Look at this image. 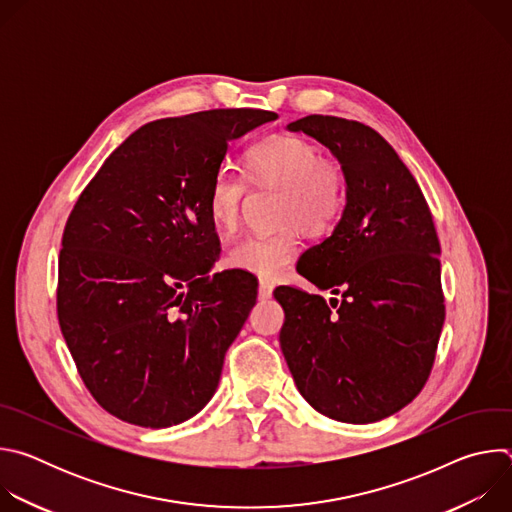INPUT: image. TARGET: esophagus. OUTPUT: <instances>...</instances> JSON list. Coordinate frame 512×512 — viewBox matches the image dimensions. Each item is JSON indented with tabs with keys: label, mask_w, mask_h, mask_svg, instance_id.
I'll return each instance as SVG.
<instances>
[{
	"label": "esophagus",
	"mask_w": 512,
	"mask_h": 512,
	"mask_svg": "<svg viewBox=\"0 0 512 512\" xmlns=\"http://www.w3.org/2000/svg\"><path fill=\"white\" fill-rule=\"evenodd\" d=\"M273 294V283L267 279L259 281V300H267Z\"/></svg>",
	"instance_id": "esophagus-1"
}]
</instances>
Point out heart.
<instances>
[{"label":"heart","mask_w":512,"mask_h":512,"mask_svg":"<svg viewBox=\"0 0 512 512\" xmlns=\"http://www.w3.org/2000/svg\"><path fill=\"white\" fill-rule=\"evenodd\" d=\"M245 172L218 168L210 180L206 208L216 231L233 233L241 221L247 180L255 188H275L271 231L251 233L229 251L237 269L275 279L298 251V227L310 235L328 233L346 204V172L334 158H322L318 145L300 135H275L259 141L247 154Z\"/></svg>","instance_id":"heart-1"}]
</instances>
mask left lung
Here are the masks:
<instances>
[{
	"mask_svg": "<svg viewBox=\"0 0 512 512\" xmlns=\"http://www.w3.org/2000/svg\"><path fill=\"white\" fill-rule=\"evenodd\" d=\"M318 139L346 172L334 233L298 271L322 296L281 285V352L302 397L322 415L373 423L411 403L429 379L446 306L440 241L425 196L369 125L308 115L287 125Z\"/></svg>",
	"mask_w": 512,
	"mask_h": 512,
	"instance_id": "8db88e82",
	"label": "left lung"
}]
</instances>
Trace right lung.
Instances as JSON below:
<instances>
[{
    "mask_svg": "<svg viewBox=\"0 0 512 512\" xmlns=\"http://www.w3.org/2000/svg\"><path fill=\"white\" fill-rule=\"evenodd\" d=\"M273 119L212 109L145 123L72 208L58 324L85 387L111 415L158 429L212 399L257 285L241 269L208 273L221 241L206 194L231 141Z\"/></svg>",
    "mask_w": 512,
    "mask_h": 512,
    "instance_id": "right-lung-1",
    "label": "right lung"
}]
</instances>
